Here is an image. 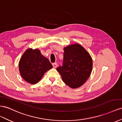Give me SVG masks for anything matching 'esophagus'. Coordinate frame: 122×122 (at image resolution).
Wrapping results in <instances>:
<instances>
[{
  "instance_id": "obj_1",
  "label": "esophagus",
  "mask_w": 122,
  "mask_h": 122,
  "mask_svg": "<svg viewBox=\"0 0 122 122\" xmlns=\"http://www.w3.org/2000/svg\"><path fill=\"white\" fill-rule=\"evenodd\" d=\"M52 66H53V67L54 68H56L57 66V63H56V62H54V63L52 64Z\"/></svg>"
}]
</instances>
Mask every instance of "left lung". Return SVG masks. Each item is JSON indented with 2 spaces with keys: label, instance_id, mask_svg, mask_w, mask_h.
Returning <instances> with one entry per match:
<instances>
[{
  "label": "left lung",
  "instance_id": "left-lung-1",
  "mask_svg": "<svg viewBox=\"0 0 122 122\" xmlns=\"http://www.w3.org/2000/svg\"><path fill=\"white\" fill-rule=\"evenodd\" d=\"M62 66L56 68L62 80L69 87L77 88L83 85L91 74L92 60L80 45H69L64 48Z\"/></svg>",
  "mask_w": 122,
  "mask_h": 122
}]
</instances>
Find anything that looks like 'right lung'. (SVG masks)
<instances>
[{
  "mask_svg": "<svg viewBox=\"0 0 122 122\" xmlns=\"http://www.w3.org/2000/svg\"><path fill=\"white\" fill-rule=\"evenodd\" d=\"M52 67L50 61L41 54L38 49H27L19 62L21 76L31 84L38 83L45 72Z\"/></svg>",
  "mask_w": 122,
  "mask_h": 122,
  "instance_id": "add662e5",
  "label": "right lung"
}]
</instances>
